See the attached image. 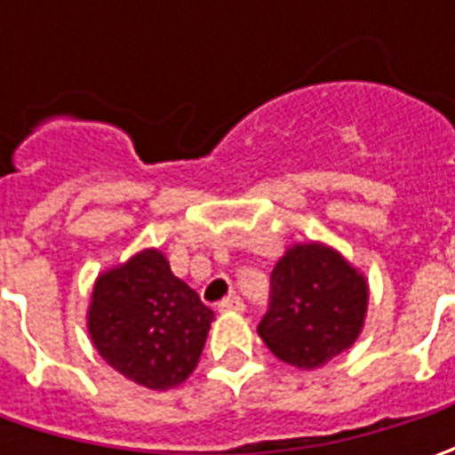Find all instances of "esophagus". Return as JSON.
<instances>
[{"instance_id": "esophagus-1", "label": "esophagus", "mask_w": 455, "mask_h": 455, "mask_svg": "<svg viewBox=\"0 0 455 455\" xmlns=\"http://www.w3.org/2000/svg\"><path fill=\"white\" fill-rule=\"evenodd\" d=\"M220 311H245V304H243V299L240 296H228V299H222L218 304Z\"/></svg>"}]
</instances>
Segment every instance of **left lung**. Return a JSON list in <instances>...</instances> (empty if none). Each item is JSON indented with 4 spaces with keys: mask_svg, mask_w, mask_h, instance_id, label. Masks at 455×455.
Instances as JSON below:
<instances>
[{
    "mask_svg": "<svg viewBox=\"0 0 455 455\" xmlns=\"http://www.w3.org/2000/svg\"><path fill=\"white\" fill-rule=\"evenodd\" d=\"M370 283L344 255L319 240L296 243L271 273V308L258 334L281 362L319 370L359 339Z\"/></svg>",
    "mask_w": 455,
    "mask_h": 455,
    "instance_id": "1",
    "label": "left lung"
}]
</instances>
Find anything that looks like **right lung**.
Listing matches in <instances>:
<instances>
[{
  "label": "right lung",
  "mask_w": 455,
  "mask_h": 455,
  "mask_svg": "<svg viewBox=\"0 0 455 455\" xmlns=\"http://www.w3.org/2000/svg\"><path fill=\"white\" fill-rule=\"evenodd\" d=\"M85 319L106 364L164 393L195 372L215 311L172 273L159 248H144L98 275Z\"/></svg>",
  "instance_id": "right-lung-1"
}]
</instances>
